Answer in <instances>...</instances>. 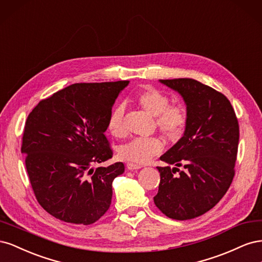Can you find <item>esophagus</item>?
Wrapping results in <instances>:
<instances>
[{
	"mask_svg": "<svg viewBox=\"0 0 262 262\" xmlns=\"http://www.w3.org/2000/svg\"><path fill=\"white\" fill-rule=\"evenodd\" d=\"M126 168H128L129 170H136V169H140L141 166L137 165V164L129 163V164H126Z\"/></svg>",
	"mask_w": 262,
	"mask_h": 262,
	"instance_id": "1",
	"label": "esophagus"
}]
</instances>
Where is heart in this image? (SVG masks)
I'll return each instance as SVG.
<instances>
[{"instance_id":"1","label":"heart","mask_w":262,"mask_h":262,"mask_svg":"<svg viewBox=\"0 0 262 262\" xmlns=\"http://www.w3.org/2000/svg\"><path fill=\"white\" fill-rule=\"evenodd\" d=\"M134 101L148 115L155 117L156 129L167 141H178L185 132L188 112L181 104H169L167 95L155 89H146L139 92ZM124 107L116 106L110 113L107 129L116 138L125 136ZM163 149L161 141L156 138H137L118 147V155L121 160L132 164L142 165L149 162Z\"/></svg>"}]
</instances>
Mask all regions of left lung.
Instances as JSON below:
<instances>
[{"mask_svg":"<svg viewBox=\"0 0 262 262\" xmlns=\"http://www.w3.org/2000/svg\"><path fill=\"white\" fill-rule=\"evenodd\" d=\"M160 82L181 95L188 121L184 137L161 156L168 165L157 167L161 181L154 203L170 219L191 220L211 210L232 184L238 120L225 95L208 85L192 78ZM170 164L176 167L171 169Z\"/></svg>","mask_w":262,"mask_h":262,"instance_id":"8db88e82","label":"left lung"}]
</instances>
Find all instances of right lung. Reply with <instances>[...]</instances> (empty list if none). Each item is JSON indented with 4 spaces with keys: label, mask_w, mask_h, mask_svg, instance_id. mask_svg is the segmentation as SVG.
Wrapping results in <instances>:
<instances>
[{
    "label": "right lung",
    "mask_w": 262,
    "mask_h": 262,
    "mask_svg": "<svg viewBox=\"0 0 262 262\" xmlns=\"http://www.w3.org/2000/svg\"><path fill=\"white\" fill-rule=\"evenodd\" d=\"M129 81L76 83L39 101L25 123L21 153L39 204L67 223L90 225L110 207L124 171L105 136L115 100Z\"/></svg>",
    "instance_id": "right-lung-1"
}]
</instances>
